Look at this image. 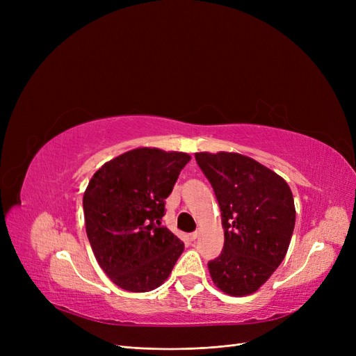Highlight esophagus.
I'll use <instances>...</instances> for the list:
<instances>
[{
	"label": "esophagus",
	"mask_w": 356,
	"mask_h": 356,
	"mask_svg": "<svg viewBox=\"0 0 356 356\" xmlns=\"http://www.w3.org/2000/svg\"><path fill=\"white\" fill-rule=\"evenodd\" d=\"M197 236H199V232H193V233H190V239L195 241V239H197Z\"/></svg>",
	"instance_id": "1"
}]
</instances>
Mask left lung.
Wrapping results in <instances>:
<instances>
[{"label": "left lung", "instance_id": "1", "mask_svg": "<svg viewBox=\"0 0 356 356\" xmlns=\"http://www.w3.org/2000/svg\"><path fill=\"white\" fill-rule=\"evenodd\" d=\"M195 157L217 196L224 229L222 252L208 263L211 277L225 294L250 296L286 255L296 224L293 193L282 177L248 156Z\"/></svg>", "mask_w": 356, "mask_h": 356}]
</instances>
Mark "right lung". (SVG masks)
<instances>
[{
	"label": "right lung",
	"instance_id": "add662e5",
	"mask_svg": "<svg viewBox=\"0 0 356 356\" xmlns=\"http://www.w3.org/2000/svg\"><path fill=\"white\" fill-rule=\"evenodd\" d=\"M190 156L141 147L106 161L83 196L86 233L105 275L122 289L147 293L169 277L184 251L160 220Z\"/></svg>",
	"mask_w": 356,
	"mask_h": 356
}]
</instances>
